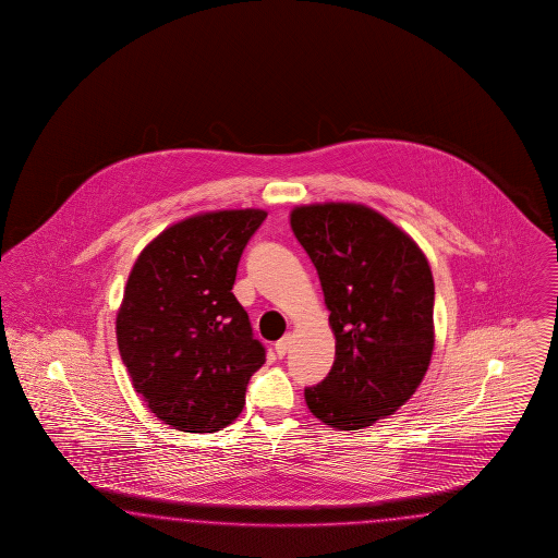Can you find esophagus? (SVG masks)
Instances as JSON below:
<instances>
[{
    "label": "esophagus",
    "instance_id": "34e87169",
    "mask_svg": "<svg viewBox=\"0 0 558 558\" xmlns=\"http://www.w3.org/2000/svg\"><path fill=\"white\" fill-rule=\"evenodd\" d=\"M290 343H292V336H290V333H287V336L280 339V341H276L274 350H276L278 357H284V355L288 354V350H290Z\"/></svg>",
    "mask_w": 558,
    "mask_h": 558
}]
</instances>
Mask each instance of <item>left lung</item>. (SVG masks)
Instances as JSON below:
<instances>
[{
    "label": "left lung",
    "mask_w": 558,
    "mask_h": 558,
    "mask_svg": "<svg viewBox=\"0 0 558 558\" xmlns=\"http://www.w3.org/2000/svg\"><path fill=\"white\" fill-rule=\"evenodd\" d=\"M294 236L322 280L336 360L311 413L336 429L392 415L417 390L434 352V278L417 243L364 204L296 206Z\"/></svg>",
    "instance_id": "left-lung-1"
}]
</instances>
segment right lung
<instances>
[{
	"label": "right lung",
	"mask_w": 558,
	"mask_h": 558,
	"mask_svg": "<svg viewBox=\"0 0 558 558\" xmlns=\"http://www.w3.org/2000/svg\"><path fill=\"white\" fill-rule=\"evenodd\" d=\"M268 213H204L171 225L136 257L117 317L133 387L173 429L213 434L235 422L266 362L231 292L241 254Z\"/></svg>",
	"instance_id": "right-lung-1"
}]
</instances>
